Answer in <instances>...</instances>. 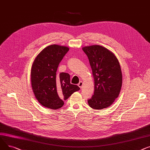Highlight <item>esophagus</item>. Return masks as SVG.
I'll return each instance as SVG.
<instances>
[{
  "mask_svg": "<svg viewBox=\"0 0 150 150\" xmlns=\"http://www.w3.org/2000/svg\"><path fill=\"white\" fill-rule=\"evenodd\" d=\"M78 86L81 88H82V87L83 86V82L82 81H80L79 82V83H78Z\"/></svg>",
  "mask_w": 150,
  "mask_h": 150,
  "instance_id": "obj_1",
  "label": "esophagus"
}]
</instances>
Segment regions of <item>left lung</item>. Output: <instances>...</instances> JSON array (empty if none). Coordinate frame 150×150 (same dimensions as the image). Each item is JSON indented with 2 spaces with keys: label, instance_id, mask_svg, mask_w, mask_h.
<instances>
[{
  "label": "left lung",
  "instance_id": "8db88e82",
  "mask_svg": "<svg viewBox=\"0 0 150 150\" xmlns=\"http://www.w3.org/2000/svg\"><path fill=\"white\" fill-rule=\"evenodd\" d=\"M88 58L94 79V92L88 100L90 107L101 110L110 107L117 98L122 75L117 57L106 48L92 45L82 48Z\"/></svg>",
  "mask_w": 150,
  "mask_h": 150
}]
</instances>
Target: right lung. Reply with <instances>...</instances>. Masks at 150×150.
<instances>
[{
  "mask_svg": "<svg viewBox=\"0 0 150 150\" xmlns=\"http://www.w3.org/2000/svg\"><path fill=\"white\" fill-rule=\"evenodd\" d=\"M69 51L68 47L51 45L44 48L34 59L31 80L33 93L38 102L45 107L57 110L73 93L80 90L70 83L66 73L56 74L59 63Z\"/></svg>",
  "mask_w": 150,
  "mask_h": 150,
  "instance_id": "right-lung-1",
  "label": "right lung"
}]
</instances>
